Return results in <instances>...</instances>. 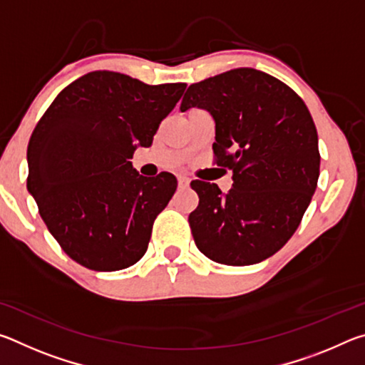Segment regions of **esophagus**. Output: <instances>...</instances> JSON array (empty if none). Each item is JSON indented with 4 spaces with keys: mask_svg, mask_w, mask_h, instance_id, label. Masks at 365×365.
I'll return each mask as SVG.
<instances>
[{
    "mask_svg": "<svg viewBox=\"0 0 365 365\" xmlns=\"http://www.w3.org/2000/svg\"><path fill=\"white\" fill-rule=\"evenodd\" d=\"M178 185H180L182 188L188 187V185H190V178H188V177H183V175H180V177H178Z\"/></svg>",
    "mask_w": 365,
    "mask_h": 365,
    "instance_id": "esophagus-1",
    "label": "esophagus"
}]
</instances>
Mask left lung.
I'll use <instances>...</instances> for the list:
<instances>
[{"instance_id":"1","label":"left lung","mask_w":365,"mask_h":365,"mask_svg":"<svg viewBox=\"0 0 365 365\" xmlns=\"http://www.w3.org/2000/svg\"><path fill=\"white\" fill-rule=\"evenodd\" d=\"M206 109L215 122L217 165L233 185L193 180L200 205L188 222L202 255L225 265L274 256L299 227L317 188L320 154L301 98L269 73L240 67L190 85L180 109Z\"/></svg>"}]
</instances>
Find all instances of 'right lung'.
I'll return each mask as SVG.
<instances>
[{"label": "right lung", "mask_w": 365, "mask_h": 365, "mask_svg": "<svg viewBox=\"0 0 365 365\" xmlns=\"http://www.w3.org/2000/svg\"><path fill=\"white\" fill-rule=\"evenodd\" d=\"M185 88L95 71L66 86L36 123L27 190L61 248L83 267L120 270L146 252L177 178L140 175L130 159L151 146Z\"/></svg>", "instance_id": "1"}]
</instances>
